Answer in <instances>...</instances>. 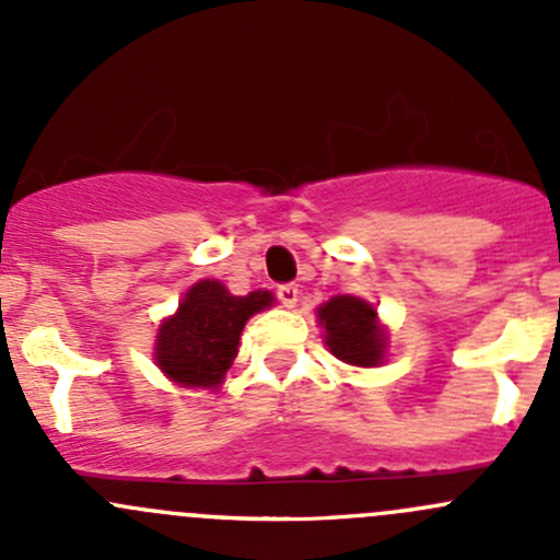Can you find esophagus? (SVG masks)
I'll use <instances>...</instances> for the list:
<instances>
[{
    "mask_svg": "<svg viewBox=\"0 0 560 560\" xmlns=\"http://www.w3.org/2000/svg\"><path fill=\"white\" fill-rule=\"evenodd\" d=\"M276 295H279L281 306H284V308H295L298 295H301V292H298L295 284H281L279 290H276Z\"/></svg>",
    "mask_w": 560,
    "mask_h": 560,
    "instance_id": "obj_1",
    "label": "esophagus"
}]
</instances>
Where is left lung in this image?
<instances>
[{"label":"left lung","mask_w":560,"mask_h":560,"mask_svg":"<svg viewBox=\"0 0 560 560\" xmlns=\"http://www.w3.org/2000/svg\"><path fill=\"white\" fill-rule=\"evenodd\" d=\"M327 352L354 369H376L387 360V327L374 303L354 295H336L316 308Z\"/></svg>","instance_id":"8db88e82"}]
</instances>
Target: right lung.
<instances>
[{
    "mask_svg": "<svg viewBox=\"0 0 560 560\" xmlns=\"http://www.w3.org/2000/svg\"><path fill=\"white\" fill-rule=\"evenodd\" d=\"M273 292L233 295L219 279H200L160 322L154 363L180 387L219 389L238 354L241 332L254 314L273 306Z\"/></svg>",
    "mask_w": 560,
    "mask_h": 560,
    "instance_id": "add662e5",
    "label": "right lung"
}]
</instances>
